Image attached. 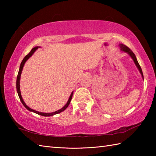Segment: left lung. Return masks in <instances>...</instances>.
<instances>
[{
  "label": "left lung",
  "instance_id": "8db88e82",
  "mask_svg": "<svg viewBox=\"0 0 156 156\" xmlns=\"http://www.w3.org/2000/svg\"><path fill=\"white\" fill-rule=\"evenodd\" d=\"M119 47L121 48V49L122 51H125V52H126V53H127V54L132 58V59H133V61H134V62H135V65H136L137 68L139 69V70H140V73H141V76H142V77H143V78H144L143 72H142V69H141V66H140V64H139V63H138V62H137V60L136 57H135V55L134 54V53H133V51H132L131 50V49H129V48L127 47V46H126L125 45L120 44H119Z\"/></svg>",
  "mask_w": 156,
  "mask_h": 156
}]
</instances>
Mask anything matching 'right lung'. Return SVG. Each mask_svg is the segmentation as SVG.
Segmentation results:
<instances>
[{"instance_id":"add662e5","label":"right lung","mask_w":156,"mask_h":156,"mask_svg":"<svg viewBox=\"0 0 156 156\" xmlns=\"http://www.w3.org/2000/svg\"><path fill=\"white\" fill-rule=\"evenodd\" d=\"M39 47H35V48H33L31 51L29 53V54L25 56V57L23 58V61L21 62V65H20V68H19V72H18V75H17V77H16V91H17V93H18V95H19V97L20 98V101H21V102H22V104L24 105V107L27 109V110L30 111H32L35 112V113H37L38 115H42V116H45V117H50V116H53L55 114H58L59 113V112H61L62 111H64L65 109L67 108L68 107V105H69V102H70L71 100H72V95H73V92H72V94L70 95V97H69L68 101L67 102V103L66 104V105L64 106V107L62 108L61 109H59V110L57 111H55L54 112H50V113H45V112H38V111H36L35 110H34V109H32L31 108H29L28 106L26 105V104L24 102V101H23V98L21 97V91H20V78H21V72H22V69L23 68V66H24V64L26 62V61L27 60V59L31 57V56L34 54V53L36 51V49H37Z\"/></svg>"}]
</instances>
